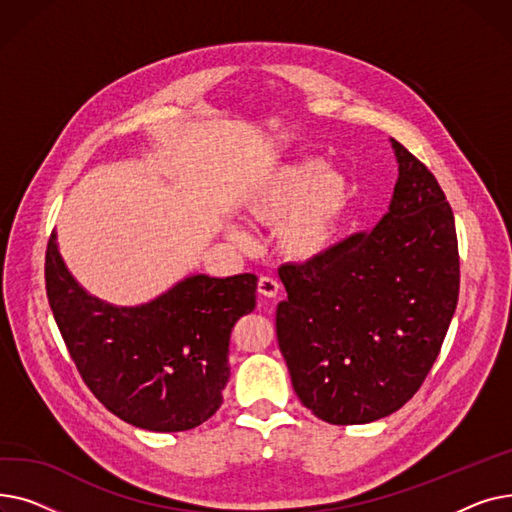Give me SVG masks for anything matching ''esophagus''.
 <instances>
[{
    "mask_svg": "<svg viewBox=\"0 0 512 512\" xmlns=\"http://www.w3.org/2000/svg\"><path fill=\"white\" fill-rule=\"evenodd\" d=\"M257 292L261 294V297L274 299V297H278L280 284H278L274 278H270V276H261V278H259V282H257Z\"/></svg>",
    "mask_w": 512,
    "mask_h": 512,
    "instance_id": "esophagus-1",
    "label": "esophagus"
}]
</instances>
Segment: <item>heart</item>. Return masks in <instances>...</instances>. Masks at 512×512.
I'll return each mask as SVG.
<instances>
[{"instance_id": "b5f03b06", "label": "heart", "mask_w": 512, "mask_h": 512, "mask_svg": "<svg viewBox=\"0 0 512 512\" xmlns=\"http://www.w3.org/2000/svg\"><path fill=\"white\" fill-rule=\"evenodd\" d=\"M351 203L348 180L321 170L317 161H294L267 174L242 197V211L255 224H274L278 249L292 261L307 263L324 255L336 238Z\"/></svg>"}]
</instances>
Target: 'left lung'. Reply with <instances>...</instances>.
Wrapping results in <instances>:
<instances>
[{"mask_svg": "<svg viewBox=\"0 0 512 512\" xmlns=\"http://www.w3.org/2000/svg\"><path fill=\"white\" fill-rule=\"evenodd\" d=\"M382 222L278 274L288 299L276 334L292 388L321 421L355 425L398 411L432 369L459 301L454 215L436 176L398 141Z\"/></svg>", "mask_w": 512, "mask_h": 512, "instance_id": "obj_1", "label": "left lung"}]
</instances>
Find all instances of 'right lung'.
<instances>
[{"mask_svg": "<svg viewBox=\"0 0 512 512\" xmlns=\"http://www.w3.org/2000/svg\"><path fill=\"white\" fill-rule=\"evenodd\" d=\"M257 278L193 276L141 307L97 301L68 274L56 234L45 290L80 378L101 405L149 432H186L222 405L230 334L255 309Z\"/></svg>", "mask_w": 512, "mask_h": 512, "instance_id": "right-lung-1", "label": "right lung"}]
</instances>
